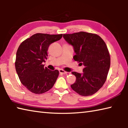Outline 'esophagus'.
<instances>
[{
  "label": "esophagus",
  "mask_w": 128,
  "mask_h": 128,
  "mask_svg": "<svg viewBox=\"0 0 128 128\" xmlns=\"http://www.w3.org/2000/svg\"><path fill=\"white\" fill-rule=\"evenodd\" d=\"M59 73H61V74H66V73H67L66 71H65L64 70H63V69H59Z\"/></svg>",
  "instance_id": "esophagus-1"
}]
</instances>
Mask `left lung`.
Listing matches in <instances>:
<instances>
[{"instance_id":"8db88e82","label":"left lung","mask_w":128,"mask_h":128,"mask_svg":"<svg viewBox=\"0 0 128 128\" xmlns=\"http://www.w3.org/2000/svg\"><path fill=\"white\" fill-rule=\"evenodd\" d=\"M63 37L73 46V59L85 66L82 74L72 72L76 80L71 88L82 96L94 94L105 83L110 69L111 58L107 45L100 36L87 32L64 34Z\"/></svg>"}]
</instances>
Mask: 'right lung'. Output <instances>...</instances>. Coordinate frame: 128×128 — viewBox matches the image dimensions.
<instances>
[{"instance_id": "1", "label": "right lung", "mask_w": 128, "mask_h": 128, "mask_svg": "<svg viewBox=\"0 0 128 128\" xmlns=\"http://www.w3.org/2000/svg\"><path fill=\"white\" fill-rule=\"evenodd\" d=\"M62 36V34L36 33L24 40L17 49L16 72L21 84L34 94L50 90L59 76V70H50L42 63L47 59L50 45Z\"/></svg>"}]
</instances>
